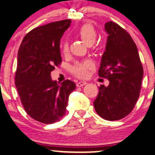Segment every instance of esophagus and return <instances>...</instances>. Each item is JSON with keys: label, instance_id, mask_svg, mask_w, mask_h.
I'll return each mask as SVG.
<instances>
[{"label": "esophagus", "instance_id": "1", "mask_svg": "<svg viewBox=\"0 0 155 155\" xmlns=\"http://www.w3.org/2000/svg\"><path fill=\"white\" fill-rule=\"evenodd\" d=\"M86 83H87L86 82H79V83H76V86H77V87H83V86H85Z\"/></svg>", "mask_w": 155, "mask_h": 155}]
</instances>
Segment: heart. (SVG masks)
I'll return each instance as SVG.
<instances>
[{"mask_svg":"<svg viewBox=\"0 0 155 155\" xmlns=\"http://www.w3.org/2000/svg\"><path fill=\"white\" fill-rule=\"evenodd\" d=\"M78 35L87 45H92L97 40V31L94 28L89 24L84 25L79 28ZM62 50L63 54H67L69 52V44L68 41H65L62 44ZM93 67V62L90 61L76 62L71 69L72 74L79 78H85L88 75V70Z\"/></svg>","mask_w":155,"mask_h":155,"instance_id":"b5f03b06","label":"heart"}]
</instances>
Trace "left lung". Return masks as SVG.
Here are the masks:
<instances>
[{"label": "left lung", "instance_id": "8db88e82", "mask_svg": "<svg viewBox=\"0 0 155 155\" xmlns=\"http://www.w3.org/2000/svg\"><path fill=\"white\" fill-rule=\"evenodd\" d=\"M104 30L108 36L98 74L110 83L100 86L93 105L102 118L117 120L134 107L143 71L137 45L126 31L113 21L107 22Z\"/></svg>", "mask_w": 155, "mask_h": 155}]
</instances>
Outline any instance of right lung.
I'll return each mask as SVG.
<instances>
[{
    "instance_id": "obj_1",
    "label": "right lung",
    "mask_w": 155,
    "mask_h": 155,
    "mask_svg": "<svg viewBox=\"0 0 155 155\" xmlns=\"http://www.w3.org/2000/svg\"><path fill=\"white\" fill-rule=\"evenodd\" d=\"M70 19L51 22L28 33L18 52L15 86L25 110L43 124H52L65 115L74 82L58 85L51 72L62 62L60 39L70 26Z\"/></svg>"
}]
</instances>
